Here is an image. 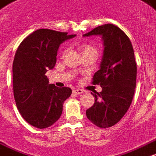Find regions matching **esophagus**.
Listing matches in <instances>:
<instances>
[{"label":"esophagus","mask_w":156,"mask_h":156,"mask_svg":"<svg viewBox=\"0 0 156 156\" xmlns=\"http://www.w3.org/2000/svg\"><path fill=\"white\" fill-rule=\"evenodd\" d=\"M73 93L77 94V95H79V94H83L84 93V91L83 89H74L73 91Z\"/></svg>","instance_id":"34e87169"}]
</instances>
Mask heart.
Segmentation results:
<instances>
[{
	"mask_svg": "<svg viewBox=\"0 0 156 156\" xmlns=\"http://www.w3.org/2000/svg\"><path fill=\"white\" fill-rule=\"evenodd\" d=\"M79 49L82 52V54L87 53V52H93V53L96 54L95 49L93 48V46L89 45V44H81L79 46Z\"/></svg>",
	"mask_w": 156,
	"mask_h": 156,
	"instance_id": "1",
	"label": "heart"
}]
</instances>
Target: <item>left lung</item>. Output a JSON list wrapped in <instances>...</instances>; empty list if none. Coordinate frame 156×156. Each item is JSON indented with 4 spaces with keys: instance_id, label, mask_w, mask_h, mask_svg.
Listing matches in <instances>:
<instances>
[{
    "instance_id": "obj_1",
    "label": "left lung",
    "mask_w": 156,
    "mask_h": 156,
    "mask_svg": "<svg viewBox=\"0 0 156 156\" xmlns=\"http://www.w3.org/2000/svg\"><path fill=\"white\" fill-rule=\"evenodd\" d=\"M101 35L104 50L93 84L100 85L101 93H92L94 104L86 111L90 122L101 128L112 126L124 116L131 106L136 83V63L131 40L112 24L100 25L83 34Z\"/></svg>"
}]
</instances>
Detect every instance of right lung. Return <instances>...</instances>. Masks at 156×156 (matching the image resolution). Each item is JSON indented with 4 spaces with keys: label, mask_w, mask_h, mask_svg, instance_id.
Masks as SVG:
<instances>
[{
    "label": "right lung",
    "mask_w": 156,
    "mask_h": 156,
    "mask_svg": "<svg viewBox=\"0 0 156 156\" xmlns=\"http://www.w3.org/2000/svg\"><path fill=\"white\" fill-rule=\"evenodd\" d=\"M76 34L37 30L25 38L18 47L13 67L14 98L20 113L29 124L44 129L59 119L63 104L72 90L49 84L45 75L54 69L59 45Z\"/></svg>",
    "instance_id": "1"
}]
</instances>
